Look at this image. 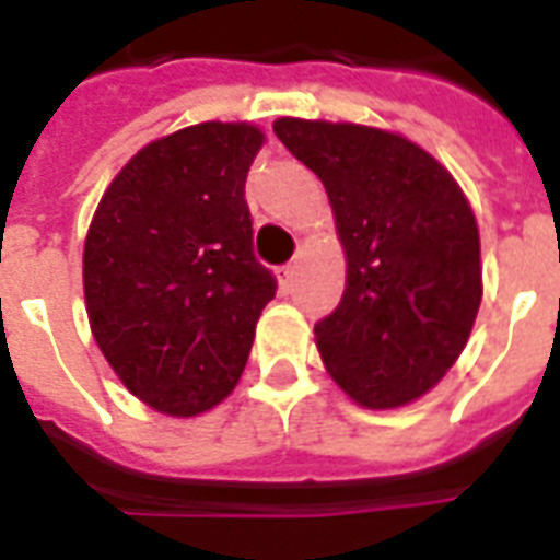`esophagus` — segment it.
I'll use <instances>...</instances> for the list:
<instances>
[{"label": "esophagus", "mask_w": 560, "mask_h": 560, "mask_svg": "<svg viewBox=\"0 0 560 560\" xmlns=\"http://www.w3.org/2000/svg\"><path fill=\"white\" fill-rule=\"evenodd\" d=\"M279 279L284 288H290V284H293V279H296V264H284V267L279 270Z\"/></svg>", "instance_id": "esophagus-1"}]
</instances>
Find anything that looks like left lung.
Listing matches in <instances>:
<instances>
[{"instance_id": "obj_1", "label": "left lung", "mask_w": 560, "mask_h": 560, "mask_svg": "<svg viewBox=\"0 0 560 560\" xmlns=\"http://www.w3.org/2000/svg\"><path fill=\"white\" fill-rule=\"evenodd\" d=\"M281 144L323 179L346 290L316 349L360 407L421 398L456 363L482 302L477 218L444 165L377 127L279 118Z\"/></svg>"}]
</instances>
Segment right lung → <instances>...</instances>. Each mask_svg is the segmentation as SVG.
Masks as SVG:
<instances>
[{
  "instance_id": "obj_1",
  "label": "right lung",
  "mask_w": 560,
  "mask_h": 560,
  "mask_svg": "<svg viewBox=\"0 0 560 560\" xmlns=\"http://www.w3.org/2000/svg\"><path fill=\"white\" fill-rule=\"evenodd\" d=\"M261 144L246 121L144 144L90 223L83 296L95 342L127 389L168 416L206 412L235 389L276 296L244 197Z\"/></svg>"
}]
</instances>
